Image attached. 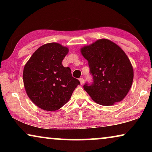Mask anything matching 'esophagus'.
I'll return each instance as SVG.
<instances>
[{"instance_id": "1", "label": "esophagus", "mask_w": 152, "mask_h": 152, "mask_svg": "<svg viewBox=\"0 0 152 152\" xmlns=\"http://www.w3.org/2000/svg\"><path fill=\"white\" fill-rule=\"evenodd\" d=\"M80 84H84V78H80Z\"/></svg>"}]
</instances>
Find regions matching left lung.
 I'll return each mask as SVG.
<instances>
[{
    "label": "left lung",
    "mask_w": 152,
    "mask_h": 152,
    "mask_svg": "<svg viewBox=\"0 0 152 152\" xmlns=\"http://www.w3.org/2000/svg\"><path fill=\"white\" fill-rule=\"evenodd\" d=\"M88 61L93 82L85 84L84 90L95 102L111 106L122 101L129 91L134 70L125 53L109 39H99L81 48Z\"/></svg>",
    "instance_id": "left-lung-1"
}]
</instances>
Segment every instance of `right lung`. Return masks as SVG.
Wrapping results in <instances>:
<instances>
[{
	"instance_id": "add662e5",
	"label": "right lung",
	"mask_w": 152,
	"mask_h": 152,
	"mask_svg": "<svg viewBox=\"0 0 152 152\" xmlns=\"http://www.w3.org/2000/svg\"><path fill=\"white\" fill-rule=\"evenodd\" d=\"M68 48L57 43L41 45L24 66L23 78L27 95L41 109L53 111L69 100L80 84L62 61Z\"/></svg>"
}]
</instances>
